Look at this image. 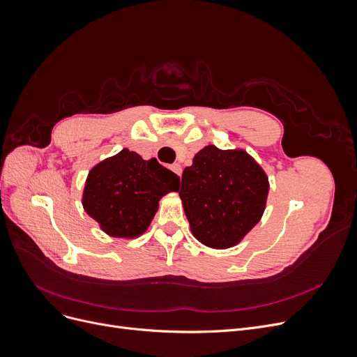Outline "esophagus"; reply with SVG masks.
<instances>
[{"label":"esophagus","instance_id":"esophagus-1","mask_svg":"<svg viewBox=\"0 0 357 357\" xmlns=\"http://www.w3.org/2000/svg\"><path fill=\"white\" fill-rule=\"evenodd\" d=\"M171 169L174 171L177 176H181V165H180V164H172V165H171Z\"/></svg>","mask_w":357,"mask_h":357}]
</instances>
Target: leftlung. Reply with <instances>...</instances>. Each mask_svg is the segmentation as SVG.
Instances as JSON below:
<instances>
[{"instance_id": "obj_1", "label": "left lung", "mask_w": 357, "mask_h": 357, "mask_svg": "<svg viewBox=\"0 0 357 357\" xmlns=\"http://www.w3.org/2000/svg\"><path fill=\"white\" fill-rule=\"evenodd\" d=\"M268 190L264 169L244 150L207 146L183 171L178 195L193 236L208 247L228 248L261 220Z\"/></svg>"}]
</instances>
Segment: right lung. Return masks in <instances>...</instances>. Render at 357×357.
Instances as JSON below:
<instances>
[{
  "label": "right lung",
  "mask_w": 357,
  "mask_h": 357,
  "mask_svg": "<svg viewBox=\"0 0 357 357\" xmlns=\"http://www.w3.org/2000/svg\"><path fill=\"white\" fill-rule=\"evenodd\" d=\"M180 178L153 158L123 149L93 167L86 178L83 207L116 238H135L155 218L159 199L178 189Z\"/></svg>",
  "instance_id": "add662e5"
}]
</instances>
